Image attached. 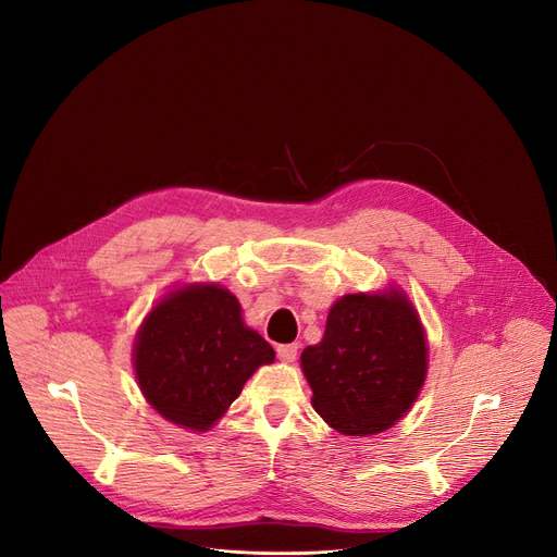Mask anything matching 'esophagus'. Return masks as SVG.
I'll return each instance as SVG.
<instances>
[{"label": "esophagus", "instance_id": "esophagus-1", "mask_svg": "<svg viewBox=\"0 0 557 557\" xmlns=\"http://www.w3.org/2000/svg\"><path fill=\"white\" fill-rule=\"evenodd\" d=\"M277 357H280V361H286V363L295 361L297 344H282V346H277Z\"/></svg>", "mask_w": 557, "mask_h": 557}]
</instances>
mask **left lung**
I'll list each match as a JSON object with an SVG mask.
<instances>
[{
    "mask_svg": "<svg viewBox=\"0 0 557 557\" xmlns=\"http://www.w3.org/2000/svg\"><path fill=\"white\" fill-rule=\"evenodd\" d=\"M312 408L348 436L379 434L412 408L428 372L419 314L401 290L333 304L324 339L301 352Z\"/></svg>",
    "mask_w": 557,
    "mask_h": 557,
    "instance_id": "left-lung-1",
    "label": "left lung"
}]
</instances>
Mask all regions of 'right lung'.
<instances>
[{"label":"right lung","instance_id":"obj_1","mask_svg":"<svg viewBox=\"0 0 557 557\" xmlns=\"http://www.w3.org/2000/svg\"><path fill=\"white\" fill-rule=\"evenodd\" d=\"M271 344L245 326L240 301L218 284H191L158 301L134 342V370L163 419L207 432L247 379L273 363Z\"/></svg>","mask_w":557,"mask_h":557}]
</instances>
